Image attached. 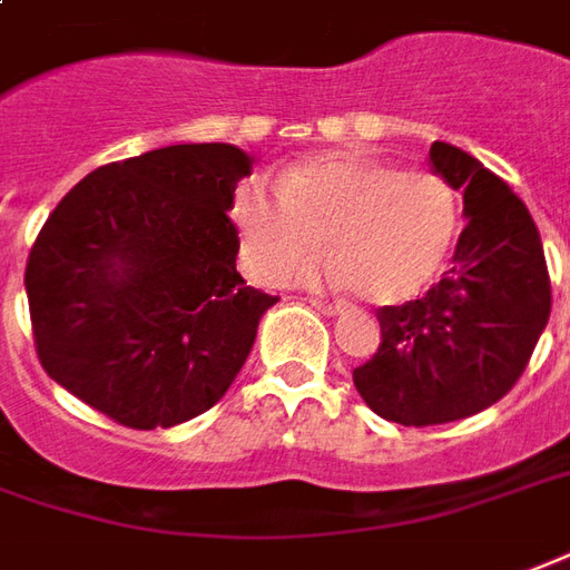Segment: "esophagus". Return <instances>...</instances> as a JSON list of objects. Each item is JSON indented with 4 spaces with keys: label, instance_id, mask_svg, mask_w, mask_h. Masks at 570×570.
Masks as SVG:
<instances>
[{
    "label": "esophagus",
    "instance_id": "obj_1",
    "mask_svg": "<svg viewBox=\"0 0 570 570\" xmlns=\"http://www.w3.org/2000/svg\"><path fill=\"white\" fill-rule=\"evenodd\" d=\"M309 306H315V309H318L322 315H336L340 309H343L340 303H331V301H325V297H309Z\"/></svg>",
    "mask_w": 570,
    "mask_h": 570
}]
</instances>
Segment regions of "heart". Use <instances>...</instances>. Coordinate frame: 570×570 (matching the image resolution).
Wrapping results in <instances>:
<instances>
[{"instance_id":"obj_1","label":"heart","mask_w":570,"mask_h":570,"mask_svg":"<svg viewBox=\"0 0 570 570\" xmlns=\"http://www.w3.org/2000/svg\"><path fill=\"white\" fill-rule=\"evenodd\" d=\"M245 267L279 285L313 267L327 239L334 276L376 306L413 301L438 279L459 236L450 181L364 151H325L282 185L245 178L234 194Z\"/></svg>"}]
</instances>
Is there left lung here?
Wrapping results in <instances>:
<instances>
[{
  "mask_svg": "<svg viewBox=\"0 0 570 570\" xmlns=\"http://www.w3.org/2000/svg\"><path fill=\"white\" fill-rule=\"evenodd\" d=\"M431 169L464 194V230L425 297L382 306V343L352 371L373 413L397 425H443L501 401L550 318V273L525 203L455 145H431Z\"/></svg>",
  "mask_w": 570,
  "mask_h": 570,
  "instance_id": "8db88e82",
  "label": "left lung"
}]
</instances>
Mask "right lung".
I'll use <instances>...</instances> for the list:
<instances>
[{
    "mask_svg": "<svg viewBox=\"0 0 570 570\" xmlns=\"http://www.w3.org/2000/svg\"><path fill=\"white\" fill-rule=\"evenodd\" d=\"M245 176L236 145H169L99 166L57 203L23 276L53 382L139 431L222 401L279 301L236 273L227 212Z\"/></svg>",
    "mask_w": 570,
    "mask_h": 570,
    "instance_id": "obj_1",
    "label": "right lung"
}]
</instances>
